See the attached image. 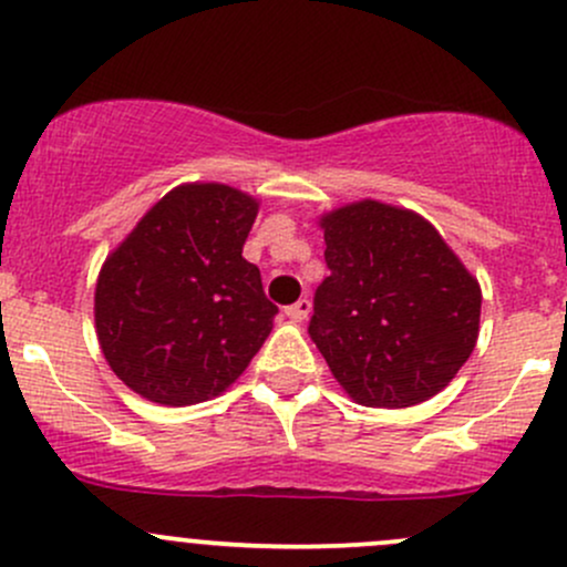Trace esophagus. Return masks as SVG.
<instances>
[{"instance_id":"esophagus-1","label":"esophagus","mask_w":567,"mask_h":567,"mask_svg":"<svg viewBox=\"0 0 567 567\" xmlns=\"http://www.w3.org/2000/svg\"><path fill=\"white\" fill-rule=\"evenodd\" d=\"M309 312H312V301H309V298H298L296 303H290V307L285 309V315H288L293 322H303L309 317Z\"/></svg>"}]
</instances>
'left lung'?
I'll list each match as a JSON object with an SVG mask.
<instances>
[{"mask_svg":"<svg viewBox=\"0 0 567 567\" xmlns=\"http://www.w3.org/2000/svg\"><path fill=\"white\" fill-rule=\"evenodd\" d=\"M331 274L309 336L360 406L406 409L446 388L474 352L482 288L414 209L360 198L317 217Z\"/></svg>","mask_w":567,"mask_h":567,"instance_id":"8db88e82","label":"left lung"}]
</instances>
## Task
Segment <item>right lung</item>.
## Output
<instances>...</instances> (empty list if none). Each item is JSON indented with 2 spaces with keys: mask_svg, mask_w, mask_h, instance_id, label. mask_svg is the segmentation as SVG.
<instances>
[{
  "mask_svg": "<svg viewBox=\"0 0 567 567\" xmlns=\"http://www.w3.org/2000/svg\"><path fill=\"white\" fill-rule=\"evenodd\" d=\"M258 209L231 185L183 183L107 255L93 293L96 339L136 395L193 406L245 374L277 315L258 266L241 258Z\"/></svg>",
  "mask_w": 567,
  "mask_h": 567,
  "instance_id": "obj_1",
  "label": "right lung"
}]
</instances>
